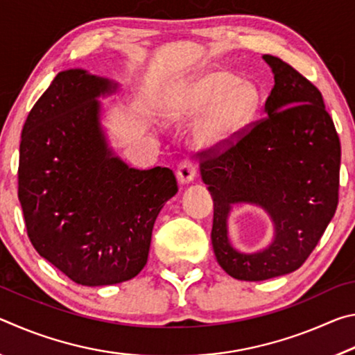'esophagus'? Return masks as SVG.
<instances>
[{"label": "esophagus", "mask_w": 355, "mask_h": 355, "mask_svg": "<svg viewBox=\"0 0 355 355\" xmlns=\"http://www.w3.org/2000/svg\"><path fill=\"white\" fill-rule=\"evenodd\" d=\"M196 173H197V169H196V166L191 159L180 161L178 166H177V178H178L180 183L188 184L191 182H194Z\"/></svg>", "instance_id": "1"}]
</instances>
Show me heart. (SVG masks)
<instances>
[{
    "mask_svg": "<svg viewBox=\"0 0 355 355\" xmlns=\"http://www.w3.org/2000/svg\"><path fill=\"white\" fill-rule=\"evenodd\" d=\"M191 111L211 110L203 125V141L219 146L232 141L248 125L257 106V91L228 71H213L191 81L184 92Z\"/></svg>",
    "mask_w": 355,
    "mask_h": 355,
    "instance_id": "obj_1",
    "label": "heart"
}]
</instances>
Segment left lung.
<instances>
[{
	"label": "left lung",
	"instance_id": "1",
	"mask_svg": "<svg viewBox=\"0 0 355 355\" xmlns=\"http://www.w3.org/2000/svg\"><path fill=\"white\" fill-rule=\"evenodd\" d=\"M263 59L274 75L266 117L200 164L214 202L216 260L233 279L248 282L302 266L338 205L341 147L321 92L282 59ZM239 205L261 207L273 222L272 239L254 252L236 250L227 236V218Z\"/></svg>",
	"mask_w": 355,
	"mask_h": 355
}]
</instances>
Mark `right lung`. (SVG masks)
I'll return each mask as SVG.
<instances>
[{"instance_id":"add662e5","label":"right lung","mask_w":355,"mask_h":355,"mask_svg":"<svg viewBox=\"0 0 355 355\" xmlns=\"http://www.w3.org/2000/svg\"><path fill=\"white\" fill-rule=\"evenodd\" d=\"M119 83L59 71L21 131L19 199L34 249L76 284L103 286L146 266L155 220L177 194L169 167L141 171L114 152L100 98Z\"/></svg>"}]
</instances>
